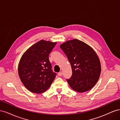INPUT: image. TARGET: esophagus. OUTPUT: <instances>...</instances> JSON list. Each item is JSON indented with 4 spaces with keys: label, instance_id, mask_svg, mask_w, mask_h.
Masks as SVG:
<instances>
[{
    "label": "esophagus",
    "instance_id": "1",
    "mask_svg": "<svg viewBox=\"0 0 120 120\" xmlns=\"http://www.w3.org/2000/svg\"><path fill=\"white\" fill-rule=\"evenodd\" d=\"M58 75H59V76H61V75H63V72H62V71H60V72H59V73H58Z\"/></svg>",
    "mask_w": 120,
    "mask_h": 120
}]
</instances>
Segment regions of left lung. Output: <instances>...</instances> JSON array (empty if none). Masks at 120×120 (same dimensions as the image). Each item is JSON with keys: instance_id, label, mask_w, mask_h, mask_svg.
<instances>
[{"instance_id": "left-lung-1", "label": "left lung", "mask_w": 120, "mask_h": 120, "mask_svg": "<svg viewBox=\"0 0 120 120\" xmlns=\"http://www.w3.org/2000/svg\"><path fill=\"white\" fill-rule=\"evenodd\" d=\"M60 49L71 65L72 75L66 79L74 90L82 93L96 85L101 74V64L93 49L85 42L74 39L63 43Z\"/></svg>"}]
</instances>
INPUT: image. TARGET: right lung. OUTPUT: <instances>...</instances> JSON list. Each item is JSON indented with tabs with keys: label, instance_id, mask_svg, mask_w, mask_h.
Instances as JSON below:
<instances>
[{
	"label": "right lung",
	"instance_id": "obj_1",
	"mask_svg": "<svg viewBox=\"0 0 120 120\" xmlns=\"http://www.w3.org/2000/svg\"><path fill=\"white\" fill-rule=\"evenodd\" d=\"M56 44L41 40L29 48L21 57L19 75L30 91L37 94L44 92L55 79L56 74L52 70L49 56Z\"/></svg>",
	"mask_w": 120,
	"mask_h": 120
}]
</instances>
